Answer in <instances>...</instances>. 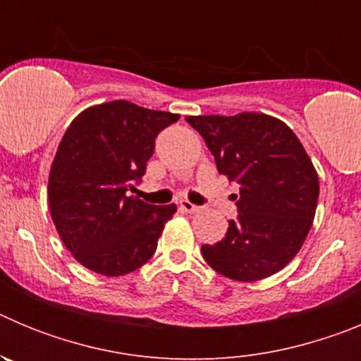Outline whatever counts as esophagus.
<instances>
[{"label":"esophagus","mask_w":361,"mask_h":361,"mask_svg":"<svg viewBox=\"0 0 361 361\" xmlns=\"http://www.w3.org/2000/svg\"><path fill=\"white\" fill-rule=\"evenodd\" d=\"M178 208L183 209V212H188V213H197L199 212V206H195V204H191L190 200H180L178 202Z\"/></svg>","instance_id":"esophagus-1"}]
</instances>
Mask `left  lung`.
I'll list each match as a JSON object with an SVG mask.
<instances>
[{"instance_id":"8db88e82","label":"left lung","mask_w":361,"mask_h":361,"mask_svg":"<svg viewBox=\"0 0 361 361\" xmlns=\"http://www.w3.org/2000/svg\"><path fill=\"white\" fill-rule=\"evenodd\" d=\"M219 173L238 184L237 219L226 237L202 245L204 260L220 275L255 282L275 275L298 253L318 202V175L298 137L275 117L191 116Z\"/></svg>"}]
</instances>
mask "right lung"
<instances>
[{
  "mask_svg": "<svg viewBox=\"0 0 361 361\" xmlns=\"http://www.w3.org/2000/svg\"><path fill=\"white\" fill-rule=\"evenodd\" d=\"M178 117L111 101L85 110L66 128L49 177L50 215L66 250L90 271L128 275L157 250L177 206L128 193L146 173L159 132Z\"/></svg>",
  "mask_w": 361,
  "mask_h": 361,
  "instance_id": "obj_1",
  "label": "right lung"
}]
</instances>
